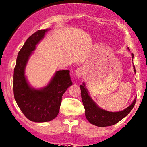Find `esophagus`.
Returning <instances> with one entry per match:
<instances>
[{
  "instance_id": "esophagus-1",
  "label": "esophagus",
  "mask_w": 147,
  "mask_h": 147,
  "mask_svg": "<svg viewBox=\"0 0 147 147\" xmlns=\"http://www.w3.org/2000/svg\"><path fill=\"white\" fill-rule=\"evenodd\" d=\"M83 71H84L83 67H78V68L76 70V71H75V73H76V76H78V77L81 76L82 74V73H83Z\"/></svg>"
}]
</instances>
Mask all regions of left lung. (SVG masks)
I'll return each instance as SVG.
<instances>
[{"label":"left lung","mask_w":147,"mask_h":147,"mask_svg":"<svg viewBox=\"0 0 147 147\" xmlns=\"http://www.w3.org/2000/svg\"><path fill=\"white\" fill-rule=\"evenodd\" d=\"M127 49L130 50L129 48H127ZM131 56L133 59V53L131 54ZM133 67L134 72L136 73L135 66L133 65ZM80 89L82 101L85 109L86 117L91 124L97 127H104L111 126L118 123L129 114L130 112L132 110L136 102V97H135L132 103L123 111L119 112H109L100 108L92 99L91 96H89L87 88H86L84 82L82 83V85H80Z\"/></svg>","instance_id":"8db88e82"}]
</instances>
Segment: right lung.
<instances>
[{"mask_svg": "<svg viewBox=\"0 0 147 147\" xmlns=\"http://www.w3.org/2000/svg\"><path fill=\"white\" fill-rule=\"evenodd\" d=\"M49 30H38L25 41L18 53L13 72L15 100L26 117L35 122H49L56 117L63 94L73 84L69 70L56 71L48 84L40 89L30 85L25 76L30 57Z\"/></svg>", "mask_w": 147, "mask_h": 147, "instance_id": "right-lung-1", "label": "right lung"}]
</instances>
